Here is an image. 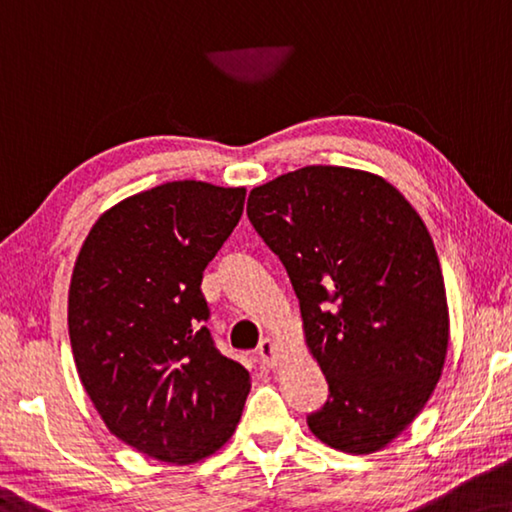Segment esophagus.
<instances>
[{
	"label": "esophagus",
	"instance_id": "34e87169",
	"mask_svg": "<svg viewBox=\"0 0 512 512\" xmlns=\"http://www.w3.org/2000/svg\"><path fill=\"white\" fill-rule=\"evenodd\" d=\"M257 355H259V360H262L264 364H269V367H275V364L280 362L278 346H275V342H273L271 337H266V339H262V342H259Z\"/></svg>",
	"mask_w": 512,
	"mask_h": 512
}]
</instances>
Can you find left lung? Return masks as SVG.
Segmentation results:
<instances>
[{"label": "left lung", "mask_w": 512, "mask_h": 512, "mask_svg": "<svg viewBox=\"0 0 512 512\" xmlns=\"http://www.w3.org/2000/svg\"><path fill=\"white\" fill-rule=\"evenodd\" d=\"M248 218L294 287L330 399L307 417L323 444L373 453L431 399L449 307L431 234L383 177L305 166L250 191Z\"/></svg>", "instance_id": "obj_1"}]
</instances>
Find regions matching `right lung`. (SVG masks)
Masks as SVG:
<instances>
[{"mask_svg":"<svg viewBox=\"0 0 512 512\" xmlns=\"http://www.w3.org/2000/svg\"><path fill=\"white\" fill-rule=\"evenodd\" d=\"M246 189L182 180L97 218L68 294L77 373L109 431L189 465L230 440L250 373L218 351L202 271L237 227Z\"/></svg>","mask_w":512,"mask_h":512,"instance_id":"add662e5","label":"right lung"}]
</instances>
